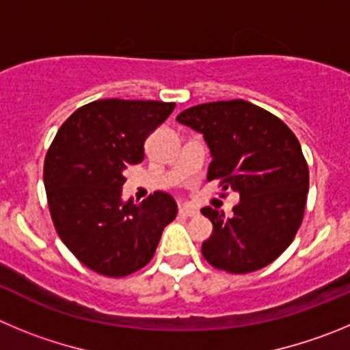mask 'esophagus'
<instances>
[{"label": "esophagus", "mask_w": 350, "mask_h": 350, "mask_svg": "<svg viewBox=\"0 0 350 350\" xmlns=\"http://www.w3.org/2000/svg\"><path fill=\"white\" fill-rule=\"evenodd\" d=\"M198 211L195 209V207H190V206H183L179 207V216H195Z\"/></svg>", "instance_id": "1"}]
</instances>
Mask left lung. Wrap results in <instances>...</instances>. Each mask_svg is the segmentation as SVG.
<instances>
[{
	"instance_id": "obj_1",
	"label": "left lung",
	"mask_w": 350,
	"mask_h": 350,
	"mask_svg": "<svg viewBox=\"0 0 350 350\" xmlns=\"http://www.w3.org/2000/svg\"><path fill=\"white\" fill-rule=\"evenodd\" d=\"M179 124L200 132L213 162L207 181L239 193L234 214L204 207L213 234L202 242L211 265L247 273L272 263L293 242L304 218L308 167L291 129L247 100H218L188 108Z\"/></svg>"
}]
</instances>
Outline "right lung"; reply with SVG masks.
<instances>
[{
	"label": "right lung",
	"mask_w": 350,
	"mask_h": 350,
	"mask_svg": "<svg viewBox=\"0 0 350 350\" xmlns=\"http://www.w3.org/2000/svg\"><path fill=\"white\" fill-rule=\"evenodd\" d=\"M174 103L100 99L61 125L45 157L43 181L59 237L85 267L108 277L143 269L176 218L165 191L125 202L124 171L143 162L144 141Z\"/></svg>",
	"instance_id": "add662e5"
}]
</instances>
